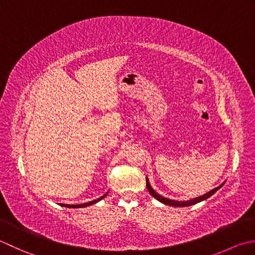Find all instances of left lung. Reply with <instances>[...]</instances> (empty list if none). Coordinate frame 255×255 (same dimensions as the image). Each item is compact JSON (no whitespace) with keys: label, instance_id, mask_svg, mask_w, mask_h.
Returning a JSON list of instances; mask_svg holds the SVG:
<instances>
[{"label":"left lung","instance_id":"obj_1","mask_svg":"<svg viewBox=\"0 0 255 255\" xmlns=\"http://www.w3.org/2000/svg\"><path fill=\"white\" fill-rule=\"evenodd\" d=\"M222 186H223V184H222V185H220L219 187H217V188L210 190L209 193H207V194L202 195V196H200V197H197V198H195V199L187 200V201H175V200H170V199H168V198H165V197L158 195V194L156 193V191H155V190L152 188V187H150V185H149V181H148V179L146 178V187H147V190L149 191V194L152 195V196L154 197V198H156L158 201L163 202V204H165V205L171 206V207H187V206L195 205V204H197V202H200V201H202V200H205V199H207V198H209L210 196L214 195L218 189L221 188Z\"/></svg>","mask_w":255,"mask_h":255}]
</instances>
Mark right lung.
Listing matches in <instances>:
<instances>
[{
    "label": "right lung",
    "mask_w": 255,
    "mask_h": 255,
    "mask_svg": "<svg viewBox=\"0 0 255 255\" xmlns=\"http://www.w3.org/2000/svg\"><path fill=\"white\" fill-rule=\"evenodd\" d=\"M106 195H107V194H106ZM106 195L100 197V198L97 199V200H93V201H90V202H86V204H81V205H64V204H60V205L64 206V207H67V208H82V207H87V206H90V205L96 204V202L100 201L102 198H105Z\"/></svg>",
    "instance_id": "obj_1"
}]
</instances>
